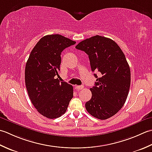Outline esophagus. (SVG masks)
<instances>
[{"label": "esophagus", "instance_id": "obj_1", "mask_svg": "<svg viewBox=\"0 0 152 152\" xmlns=\"http://www.w3.org/2000/svg\"><path fill=\"white\" fill-rule=\"evenodd\" d=\"M84 88V86L83 85H79V86H76V88L77 90H81Z\"/></svg>", "mask_w": 152, "mask_h": 152}]
</instances>
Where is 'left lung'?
<instances>
[{"label": "left lung", "mask_w": 152, "mask_h": 152, "mask_svg": "<svg viewBox=\"0 0 152 152\" xmlns=\"http://www.w3.org/2000/svg\"><path fill=\"white\" fill-rule=\"evenodd\" d=\"M75 48L88 55L96 81L91 88L92 98L86 102L88 112L96 118L105 120L121 109L131 85V70L125 56L111 39L96 35L80 42Z\"/></svg>", "instance_id": "left-lung-1"}]
</instances>
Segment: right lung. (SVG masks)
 Returning <instances> with one entry per match:
<instances>
[{"label":"right lung","instance_id":"right-lung-1","mask_svg":"<svg viewBox=\"0 0 152 152\" xmlns=\"http://www.w3.org/2000/svg\"><path fill=\"white\" fill-rule=\"evenodd\" d=\"M75 41L62 35H48L37 43L27 61L25 81L33 105L47 118L56 119L66 113L73 96V88L60 82L61 52Z\"/></svg>","mask_w":152,"mask_h":152}]
</instances>
